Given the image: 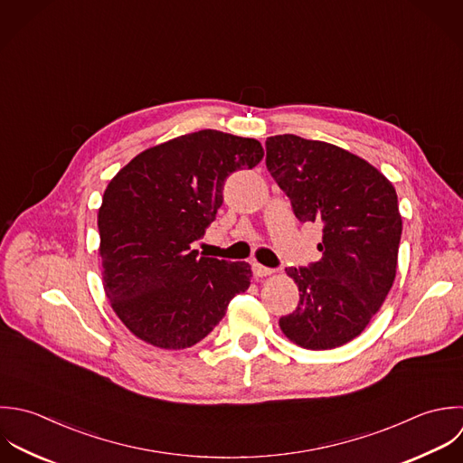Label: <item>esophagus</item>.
I'll return each instance as SVG.
<instances>
[{
  "label": "esophagus",
  "instance_id": "obj_1",
  "mask_svg": "<svg viewBox=\"0 0 463 463\" xmlns=\"http://www.w3.org/2000/svg\"><path fill=\"white\" fill-rule=\"evenodd\" d=\"M252 272H254V276L256 278H265V276H270L274 270L272 269H269V267H265V265H261V263H252Z\"/></svg>",
  "mask_w": 463,
  "mask_h": 463
}]
</instances>
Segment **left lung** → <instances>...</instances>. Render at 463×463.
Returning a JSON list of instances; mask_svg holds the SVG:
<instances>
[{
    "instance_id": "obj_1",
    "label": "left lung",
    "mask_w": 463,
    "mask_h": 463,
    "mask_svg": "<svg viewBox=\"0 0 463 463\" xmlns=\"http://www.w3.org/2000/svg\"><path fill=\"white\" fill-rule=\"evenodd\" d=\"M267 169L299 222L323 225V258L288 267L298 308L279 319L307 350H332L361 335L383 307L397 274L402 234L392 182L372 164L321 140L269 137Z\"/></svg>"
}]
</instances>
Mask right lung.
Masks as SVG:
<instances>
[{"mask_svg": "<svg viewBox=\"0 0 463 463\" xmlns=\"http://www.w3.org/2000/svg\"><path fill=\"white\" fill-rule=\"evenodd\" d=\"M261 158L254 138L202 129L142 151L108 184L97 216L102 281L133 335L189 348L249 288V263L198 258L191 243L214 222L229 175Z\"/></svg>", "mask_w": 463, "mask_h": 463, "instance_id": "add662e5", "label": "right lung"}]
</instances>
